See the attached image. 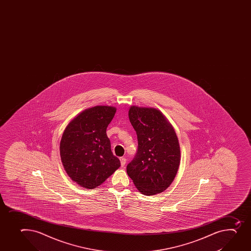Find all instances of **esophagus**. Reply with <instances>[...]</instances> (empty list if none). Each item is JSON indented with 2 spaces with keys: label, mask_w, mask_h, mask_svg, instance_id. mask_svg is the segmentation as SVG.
I'll return each instance as SVG.
<instances>
[{
  "label": "esophagus",
  "mask_w": 251,
  "mask_h": 251,
  "mask_svg": "<svg viewBox=\"0 0 251 251\" xmlns=\"http://www.w3.org/2000/svg\"><path fill=\"white\" fill-rule=\"evenodd\" d=\"M126 161H127V160H126V159L124 158V157H121V158H120V162H121L122 167H124V165H125V164H126Z\"/></svg>",
  "instance_id": "1"
}]
</instances>
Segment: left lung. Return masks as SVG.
<instances>
[{
  "label": "left lung",
  "instance_id": "1",
  "mask_svg": "<svg viewBox=\"0 0 251 251\" xmlns=\"http://www.w3.org/2000/svg\"><path fill=\"white\" fill-rule=\"evenodd\" d=\"M130 123L137 132L138 149L127 174L138 191L154 196L174 181L181 160L178 138L172 124L154 108L130 107Z\"/></svg>",
  "mask_w": 251,
  "mask_h": 251
}]
</instances>
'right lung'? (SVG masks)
Instances as JSON below:
<instances>
[{
	"label": "right lung",
	"mask_w": 251,
	"mask_h": 251,
	"mask_svg": "<svg viewBox=\"0 0 251 251\" xmlns=\"http://www.w3.org/2000/svg\"><path fill=\"white\" fill-rule=\"evenodd\" d=\"M115 113L114 106L88 108L74 118L63 132L60 143L63 166L70 178L83 188L99 186L120 167L106 134Z\"/></svg>",
	"instance_id": "obj_1"
}]
</instances>
